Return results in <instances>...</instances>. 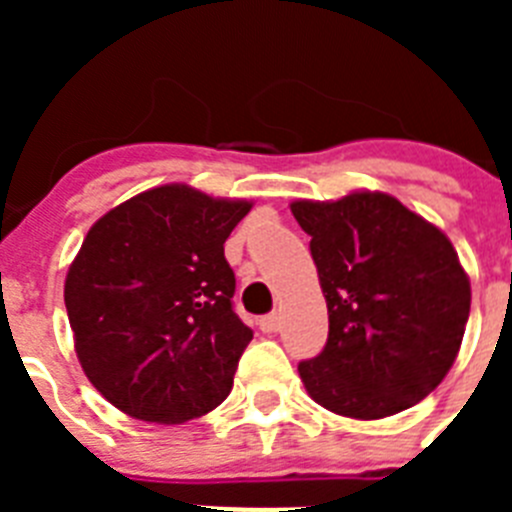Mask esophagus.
<instances>
[{"instance_id": "esophagus-1", "label": "esophagus", "mask_w": 512, "mask_h": 512, "mask_svg": "<svg viewBox=\"0 0 512 512\" xmlns=\"http://www.w3.org/2000/svg\"><path fill=\"white\" fill-rule=\"evenodd\" d=\"M259 328L264 330V333H274V330H279V315H277V312L264 315V318L259 320Z\"/></svg>"}]
</instances>
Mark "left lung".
Listing matches in <instances>:
<instances>
[{"label":"left lung","mask_w":512,"mask_h":512,"mask_svg":"<svg viewBox=\"0 0 512 512\" xmlns=\"http://www.w3.org/2000/svg\"><path fill=\"white\" fill-rule=\"evenodd\" d=\"M328 302V343L300 361L325 410L379 420L413 408L449 374L472 289L436 225L384 192L292 202Z\"/></svg>","instance_id":"obj_1"}]
</instances>
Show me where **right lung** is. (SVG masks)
<instances>
[{"label": "right lung", "mask_w": 512, "mask_h": 512, "mask_svg": "<svg viewBox=\"0 0 512 512\" xmlns=\"http://www.w3.org/2000/svg\"><path fill=\"white\" fill-rule=\"evenodd\" d=\"M248 210L166 184L99 217L81 243L63 287L76 356L130 418L187 423L230 395L253 330L233 310L223 246Z\"/></svg>", "instance_id": "add662e5"}]
</instances>
